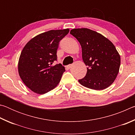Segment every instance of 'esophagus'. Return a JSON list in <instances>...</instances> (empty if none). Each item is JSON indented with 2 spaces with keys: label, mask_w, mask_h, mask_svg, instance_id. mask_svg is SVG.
Masks as SVG:
<instances>
[{
  "label": "esophagus",
  "mask_w": 135,
  "mask_h": 135,
  "mask_svg": "<svg viewBox=\"0 0 135 135\" xmlns=\"http://www.w3.org/2000/svg\"><path fill=\"white\" fill-rule=\"evenodd\" d=\"M73 66V65L72 64H69L68 65H67V67L68 68H70L71 67Z\"/></svg>",
  "instance_id": "esophagus-1"
}]
</instances>
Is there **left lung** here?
Segmentation results:
<instances>
[{
    "mask_svg": "<svg viewBox=\"0 0 135 135\" xmlns=\"http://www.w3.org/2000/svg\"><path fill=\"white\" fill-rule=\"evenodd\" d=\"M70 34L81 46L82 59L87 73L79 82L86 88L103 90L113 83L120 66V56L111 41L88 28H75Z\"/></svg>",
    "mask_w": 135,
    "mask_h": 135,
    "instance_id": "1",
    "label": "left lung"
}]
</instances>
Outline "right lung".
Masks as SVG:
<instances>
[{
    "mask_svg": "<svg viewBox=\"0 0 135 135\" xmlns=\"http://www.w3.org/2000/svg\"><path fill=\"white\" fill-rule=\"evenodd\" d=\"M69 29L50 30L40 34L27 43L20 55L18 73L22 81L33 92L45 94L60 81L65 68L57 61L59 42Z\"/></svg>",
    "mask_w": 135,
    "mask_h": 135,
    "instance_id": "right-lung-1",
    "label": "right lung"
}]
</instances>
